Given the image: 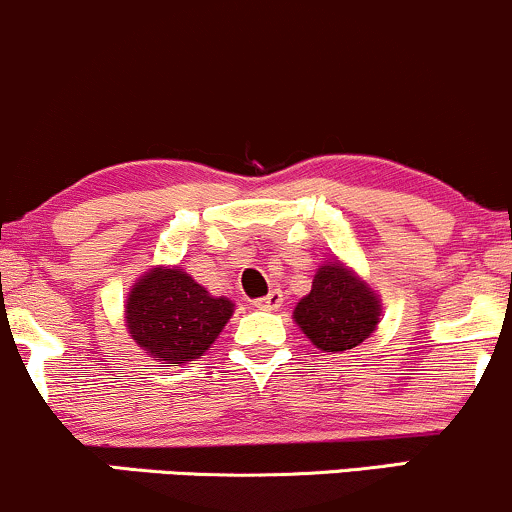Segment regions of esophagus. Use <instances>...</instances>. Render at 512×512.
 <instances>
[{
  "instance_id": "esophagus-1",
  "label": "esophagus",
  "mask_w": 512,
  "mask_h": 512,
  "mask_svg": "<svg viewBox=\"0 0 512 512\" xmlns=\"http://www.w3.org/2000/svg\"><path fill=\"white\" fill-rule=\"evenodd\" d=\"M281 303H284V296H281V291H269L267 296H262V298H257L255 301V308H260V310H276V308H281Z\"/></svg>"
}]
</instances>
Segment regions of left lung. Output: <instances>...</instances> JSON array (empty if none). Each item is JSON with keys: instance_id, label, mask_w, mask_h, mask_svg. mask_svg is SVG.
Wrapping results in <instances>:
<instances>
[{"instance_id": "obj_1", "label": "left lung", "mask_w": 512, "mask_h": 512, "mask_svg": "<svg viewBox=\"0 0 512 512\" xmlns=\"http://www.w3.org/2000/svg\"><path fill=\"white\" fill-rule=\"evenodd\" d=\"M380 313L378 293L337 260L317 269L313 289L296 305L293 320L317 349L344 354L375 332Z\"/></svg>"}]
</instances>
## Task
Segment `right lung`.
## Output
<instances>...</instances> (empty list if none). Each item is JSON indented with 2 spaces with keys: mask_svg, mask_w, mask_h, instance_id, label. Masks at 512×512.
<instances>
[{
  "mask_svg": "<svg viewBox=\"0 0 512 512\" xmlns=\"http://www.w3.org/2000/svg\"><path fill=\"white\" fill-rule=\"evenodd\" d=\"M233 315V303L199 286L178 267L149 269L127 296L132 339L154 361H195L216 342Z\"/></svg>",
  "mask_w": 512,
  "mask_h": 512,
  "instance_id": "right-lung-1",
  "label": "right lung"
}]
</instances>
